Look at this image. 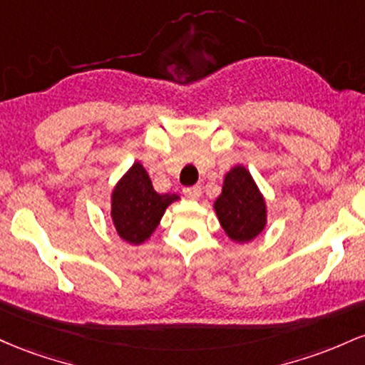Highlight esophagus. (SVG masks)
Returning a JSON list of instances; mask_svg holds the SVG:
<instances>
[{
	"label": "esophagus",
	"mask_w": 365,
	"mask_h": 365,
	"mask_svg": "<svg viewBox=\"0 0 365 365\" xmlns=\"http://www.w3.org/2000/svg\"><path fill=\"white\" fill-rule=\"evenodd\" d=\"M182 193L186 195V198H190V200H196V198H200V195H202V186L184 187Z\"/></svg>",
	"instance_id": "1"
}]
</instances>
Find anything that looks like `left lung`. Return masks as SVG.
Masks as SVG:
<instances>
[{
  "mask_svg": "<svg viewBox=\"0 0 365 365\" xmlns=\"http://www.w3.org/2000/svg\"><path fill=\"white\" fill-rule=\"evenodd\" d=\"M215 212L226 235L241 243L259 236L265 227V202L245 167L227 172Z\"/></svg>",
  "mask_w": 365,
  "mask_h": 365,
  "instance_id": "left-lung-1",
  "label": "left lung"
}]
</instances>
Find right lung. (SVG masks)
<instances>
[{"label":"right lung","mask_w":365,"mask_h":365,"mask_svg":"<svg viewBox=\"0 0 365 365\" xmlns=\"http://www.w3.org/2000/svg\"><path fill=\"white\" fill-rule=\"evenodd\" d=\"M178 195H158L141 163H134L112 195V219L118 236L139 245L151 236Z\"/></svg>","instance_id":"1"}]
</instances>
